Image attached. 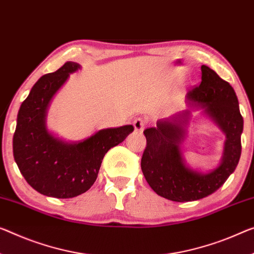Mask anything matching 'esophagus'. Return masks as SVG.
Returning <instances> with one entry per match:
<instances>
[{
    "mask_svg": "<svg viewBox=\"0 0 254 254\" xmlns=\"http://www.w3.org/2000/svg\"><path fill=\"white\" fill-rule=\"evenodd\" d=\"M132 125H134V128L136 131L138 132H142L144 130V126H145V124H144V120L143 119H135L134 123H132Z\"/></svg>",
    "mask_w": 254,
    "mask_h": 254,
    "instance_id": "34e87169",
    "label": "esophagus"
}]
</instances>
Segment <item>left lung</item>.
<instances>
[{
  "label": "left lung",
  "mask_w": 254,
  "mask_h": 254,
  "mask_svg": "<svg viewBox=\"0 0 254 254\" xmlns=\"http://www.w3.org/2000/svg\"><path fill=\"white\" fill-rule=\"evenodd\" d=\"M201 71L200 86L186 95V110L144 130L146 147L140 161L144 177L155 193L175 202L196 201L216 192L234 173L241 157L243 117L236 93L212 69L203 64ZM194 110H202L226 136L220 165L209 172L190 168L180 150Z\"/></svg>",
  "instance_id": "obj_1"
}]
</instances>
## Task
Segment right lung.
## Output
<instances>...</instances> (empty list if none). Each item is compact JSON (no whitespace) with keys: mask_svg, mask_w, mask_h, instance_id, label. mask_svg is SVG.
Returning a JSON list of instances; mask_svg holds the SVG:
<instances>
[{"mask_svg":"<svg viewBox=\"0 0 254 254\" xmlns=\"http://www.w3.org/2000/svg\"><path fill=\"white\" fill-rule=\"evenodd\" d=\"M80 68L77 62L68 61L57 71L42 76L18 112L14 161L27 183L46 196L70 198L88 190L96 181L105 153L134 130L131 125H126L67 142L48 129L46 115L51 101L70 73Z\"/></svg>","mask_w":254,"mask_h":254,"instance_id":"1","label":"right lung"}]
</instances>
